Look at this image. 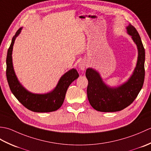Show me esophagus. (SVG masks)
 <instances>
[{
	"label": "esophagus",
	"instance_id": "1",
	"mask_svg": "<svg viewBox=\"0 0 151 151\" xmlns=\"http://www.w3.org/2000/svg\"><path fill=\"white\" fill-rule=\"evenodd\" d=\"M86 66H87V64H86V62H85V61H82V62H80L78 64L79 68L82 70L85 69Z\"/></svg>",
	"mask_w": 151,
	"mask_h": 151
}]
</instances>
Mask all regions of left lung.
I'll use <instances>...</instances> for the list:
<instances>
[{
  "label": "left lung",
  "mask_w": 151,
  "mask_h": 151,
  "mask_svg": "<svg viewBox=\"0 0 151 151\" xmlns=\"http://www.w3.org/2000/svg\"><path fill=\"white\" fill-rule=\"evenodd\" d=\"M127 29L138 49L136 67L129 81L119 87L110 88L102 82L97 71L91 68L86 71L88 80V100L91 106L97 111L114 112L123 110L132 103L143 87L145 78V49L136 28L129 24Z\"/></svg>",
  "instance_id": "8db88e82"
}]
</instances>
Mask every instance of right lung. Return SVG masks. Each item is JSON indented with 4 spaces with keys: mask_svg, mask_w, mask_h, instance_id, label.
<instances>
[{
    "mask_svg": "<svg viewBox=\"0 0 151 151\" xmlns=\"http://www.w3.org/2000/svg\"><path fill=\"white\" fill-rule=\"evenodd\" d=\"M20 28L13 37L6 57V78L10 90L17 100L28 110L35 112H50L59 109L65 99L67 88L79 75L75 69L64 74L56 88L49 93L40 95L31 93L26 90L16 77L12 64V49L16 37L21 32Z\"/></svg>",
    "mask_w": 151,
    "mask_h": 151,
    "instance_id": "obj_1",
    "label": "right lung"
}]
</instances>
